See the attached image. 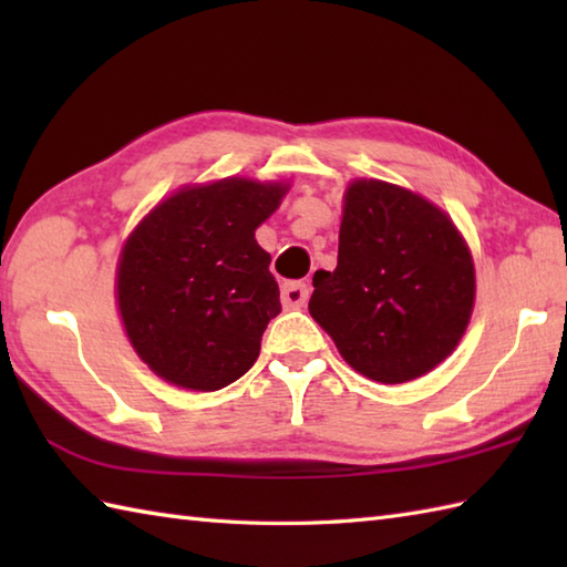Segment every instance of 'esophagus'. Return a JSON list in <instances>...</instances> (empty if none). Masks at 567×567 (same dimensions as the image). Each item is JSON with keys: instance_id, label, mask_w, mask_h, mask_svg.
<instances>
[{"instance_id": "obj_1", "label": "esophagus", "mask_w": 567, "mask_h": 567, "mask_svg": "<svg viewBox=\"0 0 567 567\" xmlns=\"http://www.w3.org/2000/svg\"><path fill=\"white\" fill-rule=\"evenodd\" d=\"M309 299V287L305 282H285L282 285V305L287 309L305 307Z\"/></svg>"}]
</instances>
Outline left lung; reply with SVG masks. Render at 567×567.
Instances as JSON below:
<instances>
[{"label":"left lung","instance_id":"1","mask_svg":"<svg viewBox=\"0 0 567 567\" xmlns=\"http://www.w3.org/2000/svg\"><path fill=\"white\" fill-rule=\"evenodd\" d=\"M475 302L463 236L424 197L380 179L346 192L339 262L315 272L309 315L375 382L421 378L453 353Z\"/></svg>","mask_w":567,"mask_h":567}]
</instances>
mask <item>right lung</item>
Returning a JSON list of instances; mask_svg holds the SVG:
<instances>
[{
	"mask_svg": "<svg viewBox=\"0 0 567 567\" xmlns=\"http://www.w3.org/2000/svg\"><path fill=\"white\" fill-rule=\"evenodd\" d=\"M282 195V185L240 177L185 187L128 236L116 272L118 311L155 375L214 392L256 363L262 331L282 309L256 228Z\"/></svg>",
	"mask_w": 567,
	"mask_h": 567,
	"instance_id": "add662e5",
	"label": "right lung"
}]
</instances>
